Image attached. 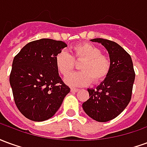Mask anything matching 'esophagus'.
<instances>
[{
  "mask_svg": "<svg viewBox=\"0 0 147 147\" xmlns=\"http://www.w3.org/2000/svg\"><path fill=\"white\" fill-rule=\"evenodd\" d=\"M80 90L79 89H76V88H71V92H78Z\"/></svg>",
  "mask_w": 147,
  "mask_h": 147,
  "instance_id": "obj_1",
  "label": "esophagus"
}]
</instances>
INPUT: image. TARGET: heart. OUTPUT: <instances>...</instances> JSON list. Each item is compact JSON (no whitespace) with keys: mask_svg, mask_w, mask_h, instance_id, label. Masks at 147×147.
Listing matches in <instances>:
<instances>
[{"mask_svg":"<svg viewBox=\"0 0 147 147\" xmlns=\"http://www.w3.org/2000/svg\"><path fill=\"white\" fill-rule=\"evenodd\" d=\"M75 61H83L80 69L65 78L67 85L80 87L92 82L98 83L107 77L111 70L112 62L109 57L102 54V50L90 43H80L73 47V56L66 50H61L55 57V64L59 73L66 76L73 70Z\"/></svg>","mask_w":147,"mask_h":147,"instance_id":"obj_1","label":"heart"}]
</instances>
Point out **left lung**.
Segmentation results:
<instances>
[{"label": "left lung", "mask_w": 147, "mask_h": 147, "mask_svg": "<svg viewBox=\"0 0 147 147\" xmlns=\"http://www.w3.org/2000/svg\"><path fill=\"white\" fill-rule=\"evenodd\" d=\"M90 41L105 46L112 66L103 82L94 89H87L90 98L83 102V109L93 120L107 122L120 115L128 105L136 74L131 56L120 45L103 38Z\"/></svg>", "instance_id": "obj_1"}]
</instances>
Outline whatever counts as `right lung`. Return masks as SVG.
Segmentation results:
<instances>
[{
	"mask_svg": "<svg viewBox=\"0 0 147 147\" xmlns=\"http://www.w3.org/2000/svg\"><path fill=\"white\" fill-rule=\"evenodd\" d=\"M66 46L62 41L42 38L27 43L14 57L9 82L15 103L27 119L51 118L70 92L55 64L56 55Z\"/></svg>",
	"mask_w": 147,
	"mask_h": 147,
	"instance_id": "obj_1",
	"label": "right lung"
}]
</instances>
